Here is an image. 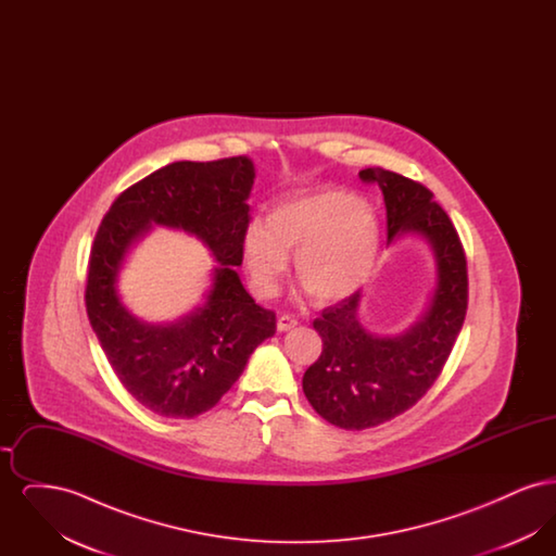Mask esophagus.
Instances as JSON below:
<instances>
[{"label": "esophagus", "mask_w": 556, "mask_h": 556, "mask_svg": "<svg viewBox=\"0 0 556 556\" xmlns=\"http://www.w3.org/2000/svg\"><path fill=\"white\" fill-rule=\"evenodd\" d=\"M295 325H298V320L290 317V315H281V317L277 318V329L279 331H290Z\"/></svg>", "instance_id": "34e87169"}]
</instances>
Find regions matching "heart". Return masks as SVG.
<instances>
[{"instance_id": "1", "label": "heart", "mask_w": 556, "mask_h": 556, "mask_svg": "<svg viewBox=\"0 0 556 556\" xmlns=\"http://www.w3.org/2000/svg\"><path fill=\"white\" fill-rule=\"evenodd\" d=\"M295 252V277L318 302H338L358 290L375 265L379 225L363 200L340 189H315L252 216L241 236L250 288L258 298L279 290Z\"/></svg>"}]
</instances>
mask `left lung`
Segmentation results:
<instances>
[{"mask_svg":"<svg viewBox=\"0 0 556 556\" xmlns=\"http://www.w3.org/2000/svg\"><path fill=\"white\" fill-rule=\"evenodd\" d=\"M383 193L388 241L413 233L429 243L438 286L415 325L397 336L370 333L358 317L361 291L315 318L323 338L302 388L318 415L342 429H369L415 406L448 361L467 315V258L458 233L427 187L386 168L358 173Z\"/></svg>","mask_w":556,"mask_h":556,"instance_id":"obj_1","label":"left lung"}]
</instances>
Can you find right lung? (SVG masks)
Listing matches in <instances>:
<instances>
[{"mask_svg": "<svg viewBox=\"0 0 556 556\" xmlns=\"http://www.w3.org/2000/svg\"><path fill=\"white\" fill-rule=\"evenodd\" d=\"M254 177L245 156L173 162L125 189L93 239L87 317L125 390L160 417L193 419L211 410L238 381L250 354L275 336V313L252 300L236 270ZM152 222L202 238L219 263L207 302L166 326L132 318L115 291L124 254Z\"/></svg>", "mask_w": 556, "mask_h": 556, "instance_id": "1", "label": "right lung"}]
</instances>
